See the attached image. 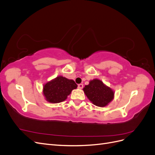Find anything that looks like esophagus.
<instances>
[{
  "label": "esophagus",
  "instance_id": "34e87169",
  "mask_svg": "<svg viewBox=\"0 0 155 155\" xmlns=\"http://www.w3.org/2000/svg\"><path fill=\"white\" fill-rule=\"evenodd\" d=\"M83 88V84H79L78 85V88H79V89H82Z\"/></svg>",
  "mask_w": 155,
  "mask_h": 155
}]
</instances>
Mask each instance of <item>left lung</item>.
Instances as JSON below:
<instances>
[{
	"label": "left lung",
	"instance_id": "left-lung-1",
	"mask_svg": "<svg viewBox=\"0 0 155 155\" xmlns=\"http://www.w3.org/2000/svg\"><path fill=\"white\" fill-rule=\"evenodd\" d=\"M85 95L92 104L97 107L107 106L113 100L114 92L99 79H94L83 88Z\"/></svg>",
	"mask_w": 155,
	"mask_h": 155
}]
</instances>
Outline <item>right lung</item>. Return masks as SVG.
I'll list each match as a JSON object with an SVG mask.
<instances>
[{
    "label": "right lung",
    "mask_w": 155,
    "mask_h": 155,
    "mask_svg": "<svg viewBox=\"0 0 155 155\" xmlns=\"http://www.w3.org/2000/svg\"><path fill=\"white\" fill-rule=\"evenodd\" d=\"M77 87V84L72 79L59 76L45 84L43 94L48 102L58 104L66 100L72 91Z\"/></svg>",
    "instance_id": "add662e5"
}]
</instances>
